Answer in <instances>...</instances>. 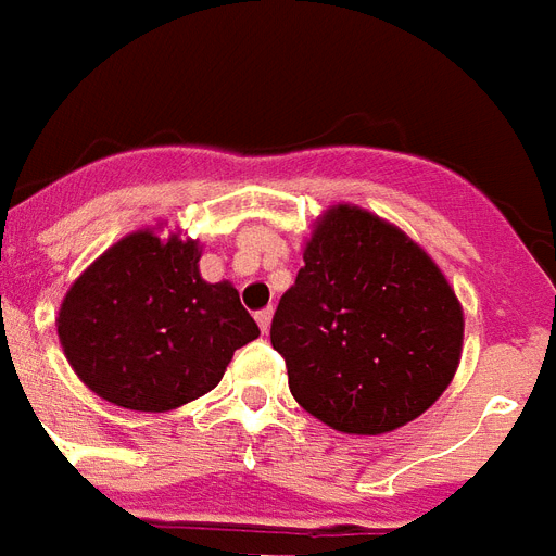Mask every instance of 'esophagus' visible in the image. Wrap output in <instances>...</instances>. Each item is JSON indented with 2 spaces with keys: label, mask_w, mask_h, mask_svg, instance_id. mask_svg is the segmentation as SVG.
<instances>
[{
  "label": "esophagus",
  "mask_w": 556,
  "mask_h": 556,
  "mask_svg": "<svg viewBox=\"0 0 556 556\" xmlns=\"http://www.w3.org/2000/svg\"><path fill=\"white\" fill-rule=\"evenodd\" d=\"M255 320H258V327H261V332H269V324H273V309H261V312H255Z\"/></svg>",
  "instance_id": "esophagus-1"
}]
</instances>
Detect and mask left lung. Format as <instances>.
<instances>
[{"label": "left lung", "mask_w": 556, "mask_h": 556, "mask_svg": "<svg viewBox=\"0 0 556 556\" xmlns=\"http://www.w3.org/2000/svg\"><path fill=\"white\" fill-rule=\"evenodd\" d=\"M269 341L309 415L338 432L383 434L424 415L452 383L463 309L401 229L338 204L312 232Z\"/></svg>", "instance_id": "1"}]
</instances>
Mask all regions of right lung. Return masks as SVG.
I'll use <instances>...</instances> for the list:
<instances>
[{
	"instance_id": "obj_1",
	"label": "right lung",
	"mask_w": 556,
	"mask_h": 556,
	"mask_svg": "<svg viewBox=\"0 0 556 556\" xmlns=\"http://www.w3.org/2000/svg\"><path fill=\"white\" fill-rule=\"evenodd\" d=\"M199 244L139 229L96 258L59 309L62 350L87 387L136 412H169L218 387L258 338L238 289L206 283Z\"/></svg>"
}]
</instances>
